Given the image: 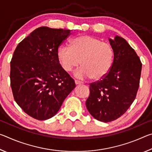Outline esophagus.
<instances>
[{
    "label": "esophagus",
    "instance_id": "34e87169",
    "mask_svg": "<svg viewBox=\"0 0 152 152\" xmlns=\"http://www.w3.org/2000/svg\"><path fill=\"white\" fill-rule=\"evenodd\" d=\"M74 82H75V84H76V85H77V84H82V82L81 81L77 80H76L74 81Z\"/></svg>",
    "mask_w": 152,
    "mask_h": 152
}]
</instances>
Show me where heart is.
<instances>
[{
  "label": "heart",
  "instance_id": "1",
  "mask_svg": "<svg viewBox=\"0 0 152 152\" xmlns=\"http://www.w3.org/2000/svg\"><path fill=\"white\" fill-rule=\"evenodd\" d=\"M57 56L66 72H71L81 62L82 66L74 72L76 78L99 80L111 68L114 52L109 43L92 36L80 35L71 41L70 47L60 46Z\"/></svg>",
  "mask_w": 152,
  "mask_h": 152
}]
</instances>
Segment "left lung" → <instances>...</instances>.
Returning <instances> with one entry per match:
<instances>
[{"instance_id": "left-lung-1", "label": "left lung", "mask_w": 152, "mask_h": 152, "mask_svg": "<svg viewBox=\"0 0 152 152\" xmlns=\"http://www.w3.org/2000/svg\"><path fill=\"white\" fill-rule=\"evenodd\" d=\"M109 42L114 52L112 67L104 78L90 84L86 101L92 116L104 123L119 118L134 101L142 67L139 56L125 39L117 35Z\"/></svg>"}]
</instances>
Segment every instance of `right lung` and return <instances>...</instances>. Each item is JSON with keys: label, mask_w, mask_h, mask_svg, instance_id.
Returning a JSON list of instances; mask_svg holds the SVG:
<instances>
[{"label": "right lung", "mask_w": 152, "mask_h": 152, "mask_svg": "<svg viewBox=\"0 0 152 152\" xmlns=\"http://www.w3.org/2000/svg\"><path fill=\"white\" fill-rule=\"evenodd\" d=\"M70 30L41 27L21 41L11 61V86L15 101L35 119H50L75 88L61 68L57 53Z\"/></svg>", "instance_id": "1"}]
</instances>
